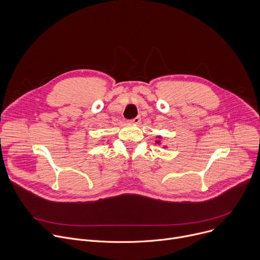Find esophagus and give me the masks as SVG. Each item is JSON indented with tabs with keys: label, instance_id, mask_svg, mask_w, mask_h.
Listing matches in <instances>:
<instances>
[{
	"label": "esophagus",
	"instance_id": "34e87169",
	"mask_svg": "<svg viewBox=\"0 0 260 260\" xmlns=\"http://www.w3.org/2000/svg\"><path fill=\"white\" fill-rule=\"evenodd\" d=\"M141 121V118L140 117H135L134 119L129 120V123H134V124H139Z\"/></svg>",
	"mask_w": 260,
	"mask_h": 260
}]
</instances>
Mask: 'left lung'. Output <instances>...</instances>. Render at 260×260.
I'll list each match as a JSON object with an SVG mask.
<instances>
[{
  "label": "left lung",
  "instance_id": "obj_1",
  "mask_svg": "<svg viewBox=\"0 0 260 260\" xmlns=\"http://www.w3.org/2000/svg\"><path fill=\"white\" fill-rule=\"evenodd\" d=\"M159 142H160V141H157V143H159Z\"/></svg>",
  "mask_w": 260,
  "mask_h": 260
}]
</instances>
